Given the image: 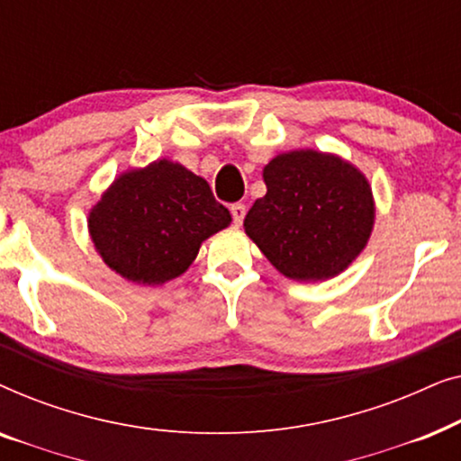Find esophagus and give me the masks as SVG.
<instances>
[{
	"instance_id": "34e87169",
	"label": "esophagus",
	"mask_w": 461,
	"mask_h": 461,
	"mask_svg": "<svg viewBox=\"0 0 461 461\" xmlns=\"http://www.w3.org/2000/svg\"><path fill=\"white\" fill-rule=\"evenodd\" d=\"M245 212H248V207L243 203H232L230 205V213H232V222L235 224H241L243 218H245Z\"/></svg>"
}]
</instances>
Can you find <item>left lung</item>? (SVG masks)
Segmentation results:
<instances>
[{
  "label": "left lung",
  "mask_w": 461,
  "mask_h": 461,
  "mask_svg": "<svg viewBox=\"0 0 461 461\" xmlns=\"http://www.w3.org/2000/svg\"><path fill=\"white\" fill-rule=\"evenodd\" d=\"M267 194L245 216V232L289 279L333 276L361 254L374 229V197L350 163L292 150L264 167Z\"/></svg>",
  "instance_id": "left-lung-1"
}]
</instances>
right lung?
<instances>
[{
    "mask_svg": "<svg viewBox=\"0 0 461 461\" xmlns=\"http://www.w3.org/2000/svg\"><path fill=\"white\" fill-rule=\"evenodd\" d=\"M230 224L210 185L167 159L119 176L90 212V235L103 260L142 285L185 273L201 243Z\"/></svg>",
    "mask_w": 461,
    "mask_h": 461,
    "instance_id": "right-lung-1",
    "label": "right lung"
}]
</instances>
